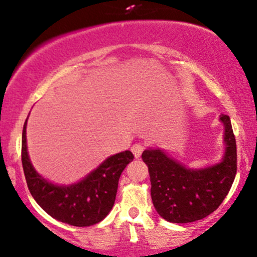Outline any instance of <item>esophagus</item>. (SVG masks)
Returning <instances> with one entry per match:
<instances>
[{"label": "esophagus", "instance_id": "esophagus-1", "mask_svg": "<svg viewBox=\"0 0 257 257\" xmlns=\"http://www.w3.org/2000/svg\"><path fill=\"white\" fill-rule=\"evenodd\" d=\"M144 149H145V145L142 144V143H137V144H134L133 147H132V152H133L134 157H136V158L141 157L142 153L144 152Z\"/></svg>", "mask_w": 257, "mask_h": 257}]
</instances>
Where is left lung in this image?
Wrapping results in <instances>:
<instances>
[{
    "instance_id": "1",
    "label": "left lung",
    "mask_w": 257,
    "mask_h": 257,
    "mask_svg": "<svg viewBox=\"0 0 257 257\" xmlns=\"http://www.w3.org/2000/svg\"><path fill=\"white\" fill-rule=\"evenodd\" d=\"M225 125L226 150L222 162L205 169H186L157 149L144 150L152 183V200L158 214L170 222L201 220L220 206L231 189L237 169L236 141L230 116L220 115Z\"/></svg>"
}]
</instances>
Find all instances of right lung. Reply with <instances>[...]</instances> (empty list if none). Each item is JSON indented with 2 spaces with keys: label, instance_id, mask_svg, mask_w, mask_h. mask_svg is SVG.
<instances>
[{
  "label": "right lung",
  "instance_id": "right-lung-1",
  "mask_svg": "<svg viewBox=\"0 0 257 257\" xmlns=\"http://www.w3.org/2000/svg\"><path fill=\"white\" fill-rule=\"evenodd\" d=\"M26 120L22 132V167L30 193L38 205L58 221L84 227L102 221L115 201L121 172L134 159L125 150L112 155L79 183L53 185L36 173L27 154Z\"/></svg>",
  "mask_w": 257,
  "mask_h": 257
}]
</instances>
